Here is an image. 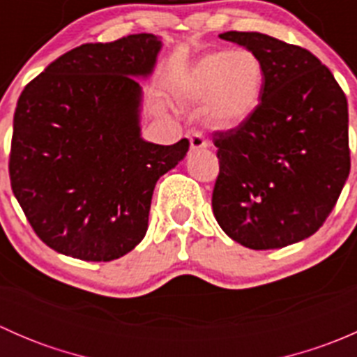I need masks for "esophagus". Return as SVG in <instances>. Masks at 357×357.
Wrapping results in <instances>:
<instances>
[{"instance_id":"obj_1","label":"esophagus","mask_w":357,"mask_h":357,"mask_svg":"<svg viewBox=\"0 0 357 357\" xmlns=\"http://www.w3.org/2000/svg\"><path fill=\"white\" fill-rule=\"evenodd\" d=\"M190 146H192V150L205 149V146H207V139L204 138V135H202L200 131H193L192 135H190Z\"/></svg>"}]
</instances>
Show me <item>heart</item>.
Segmentation results:
<instances>
[{
    "instance_id": "heart-1",
    "label": "heart",
    "mask_w": 357,
    "mask_h": 357,
    "mask_svg": "<svg viewBox=\"0 0 357 357\" xmlns=\"http://www.w3.org/2000/svg\"><path fill=\"white\" fill-rule=\"evenodd\" d=\"M264 88V66L250 48L212 52L197 60L183 82L190 103L207 104L205 117L215 129H235L257 110Z\"/></svg>"
}]
</instances>
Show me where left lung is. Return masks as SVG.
Masks as SVG:
<instances>
[{
	"mask_svg": "<svg viewBox=\"0 0 357 357\" xmlns=\"http://www.w3.org/2000/svg\"><path fill=\"white\" fill-rule=\"evenodd\" d=\"M219 38L257 53L264 88L247 122L212 135L215 221L254 250L291 245L321 228L349 178L347 98L328 67L301 46L261 32Z\"/></svg>",
	"mask_w": 357,
	"mask_h": 357,
	"instance_id": "left-lung-1",
	"label": "left lung"
}]
</instances>
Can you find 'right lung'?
Returning a JSON list of instances; mask_svg holds the SVG:
<instances>
[{
    "instance_id": "right-lung-1",
    "label": "right lung",
    "mask_w": 357,
    "mask_h": 357,
    "mask_svg": "<svg viewBox=\"0 0 357 357\" xmlns=\"http://www.w3.org/2000/svg\"><path fill=\"white\" fill-rule=\"evenodd\" d=\"M162 43L131 34L86 43L50 63L24 88L13 115L10 183L36 235L82 261L107 262L149 229L153 188L183 160L174 145L139 135L142 86Z\"/></svg>"
}]
</instances>
